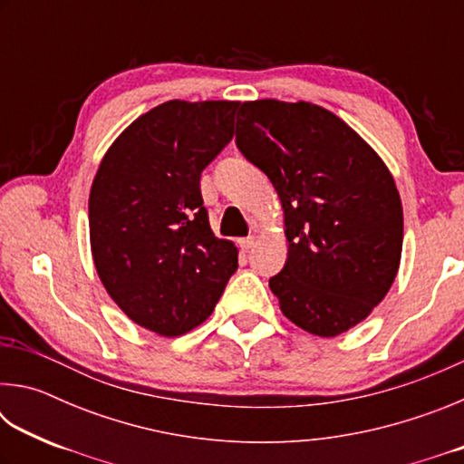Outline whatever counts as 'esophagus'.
I'll return each instance as SVG.
<instances>
[{
    "label": "esophagus",
    "instance_id": "esophagus-1",
    "mask_svg": "<svg viewBox=\"0 0 464 464\" xmlns=\"http://www.w3.org/2000/svg\"><path fill=\"white\" fill-rule=\"evenodd\" d=\"M254 243H256L254 237H243V239H239V247H241V251H249L251 247H254Z\"/></svg>",
    "mask_w": 464,
    "mask_h": 464
}]
</instances>
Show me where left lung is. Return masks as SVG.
Returning <instances> with one entry per match:
<instances>
[{"label":"left lung","mask_w":464,"mask_h":464,"mask_svg":"<svg viewBox=\"0 0 464 464\" xmlns=\"http://www.w3.org/2000/svg\"><path fill=\"white\" fill-rule=\"evenodd\" d=\"M235 143L276 188L288 239L270 278L285 315L334 337L371 315L397 276L403 208L382 160L309 102H243Z\"/></svg>","instance_id":"left-lung-1"}]
</instances>
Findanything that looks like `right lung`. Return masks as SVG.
Segmentation results:
<instances>
[{"mask_svg": "<svg viewBox=\"0 0 464 464\" xmlns=\"http://www.w3.org/2000/svg\"><path fill=\"white\" fill-rule=\"evenodd\" d=\"M239 102L171 100L149 110L102 160L90 192V239L108 295L140 327L182 335L200 325L237 270L215 237L200 174L233 139Z\"/></svg>", "mask_w": 464, "mask_h": 464, "instance_id": "right-lung-1", "label": "right lung"}]
</instances>
